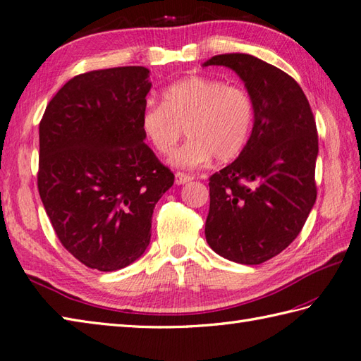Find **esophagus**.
Instances as JSON below:
<instances>
[{
	"label": "esophagus",
	"mask_w": 361,
	"mask_h": 361,
	"mask_svg": "<svg viewBox=\"0 0 361 361\" xmlns=\"http://www.w3.org/2000/svg\"><path fill=\"white\" fill-rule=\"evenodd\" d=\"M192 178H194L192 175H188V173H183V172H176L175 173V183H176V185H186V183H189Z\"/></svg>",
	"instance_id": "34e87169"
}]
</instances>
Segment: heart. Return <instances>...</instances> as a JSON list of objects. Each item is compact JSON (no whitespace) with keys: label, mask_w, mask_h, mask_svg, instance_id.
Segmentation results:
<instances>
[{"label":"heart","mask_w":361,"mask_h":361,"mask_svg":"<svg viewBox=\"0 0 361 361\" xmlns=\"http://www.w3.org/2000/svg\"><path fill=\"white\" fill-rule=\"evenodd\" d=\"M255 106L249 92L222 80L190 76L167 87L162 103L140 114L145 139L161 154L171 153L186 130L189 139L171 157L172 166L194 169L216 158L227 162L249 142Z\"/></svg>","instance_id":"obj_1"}]
</instances>
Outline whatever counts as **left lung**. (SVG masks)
<instances>
[{
	"instance_id": "1",
	"label": "left lung",
	"mask_w": 361,
	"mask_h": 361,
	"mask_svg": "<svg viewBox=\"0 0 361 361\" xmlns=\"http://www.w3.org/2000/svg\"><path fill=\"white\" fill-rule=\"evenodd\" d=\"M239 78L255 106L249 142L209 178L204 236L217 255L261 264L300 233L316 202L317 131L300 86L283 70L244 53L217 54Z\"/></svg>"
}]
</instances>
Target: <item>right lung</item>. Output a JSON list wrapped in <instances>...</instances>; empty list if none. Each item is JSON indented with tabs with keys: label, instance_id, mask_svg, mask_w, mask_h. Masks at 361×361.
Instances as JSON below:
<instances>
[{
	"label": "right lung",
	"instance_id": "1",
	"mask_svg": "<svg viewBox=\"0 0 361 361\" xmlns=\"http://www.w3.org/2000/svg\"><path fill=\"white\" fill-rule=\"evenodd\" d=\"M150 70L72 78L39 125L37 186L62 245L90 269L130 266L150 244L154 204L175 176L144 140Z\"/></svg>",
	"mask_w": 361,
	"mask_h": 361
}]
</instances>
